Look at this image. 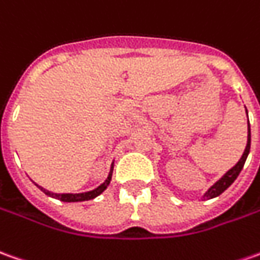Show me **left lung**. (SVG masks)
I'll return each mask as SVG.
<instances>
[{"label": "left lung", "mask_w": 260, "mask_h": 260, "mask_svg": "<svg viewBox=\"0 0 260 260\" xmlns=\"http://www.w3.org/2000/svg\"><path fill=\"white\" fill-rule=\"evenodd\" d=\"M248 113V111H246ZM249 150H250V127H249V134H248V144H246V149L243 151V154H242V157L240 160L235 165V166L232 167L231 170L226 173V175L220 179V180H217V182L209 189V190L203 194V199L207 200V199H213L216 196H219V194H222L229 186H231L232 183L236 180V177L239 176L240 170L243 169V165H245V161H246V157H248L249 154Z\"/></svg>", "instance_id": "left-lung-1"}]
</instances>
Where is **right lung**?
I'll return each mask as SVG.
<instances>
[{"instance_id":"1","label":"right lung","mask_w":260,"mask_h":260,"mask_svg":"<svg viewBox=\"0 0 260 260\" xmlns=\"http://www.w3.org/2000/svg\"><path fill=\"white\" fill-rule=\"evenodd\" d=\"M111 175H113V165H111V170H110L109 177L106 179V182L100 184L97 189H94L91 191H85V193H76V194H73V193H51V191L45 190L43 187H40L41 190L44 191L45 194H48V196H51V198H55V199L61 200V202H84V200H91L94 198H97L99 194H102L103 191L107 189V186L110 184V180H111Z\"/></svg>"}]
</instances>
